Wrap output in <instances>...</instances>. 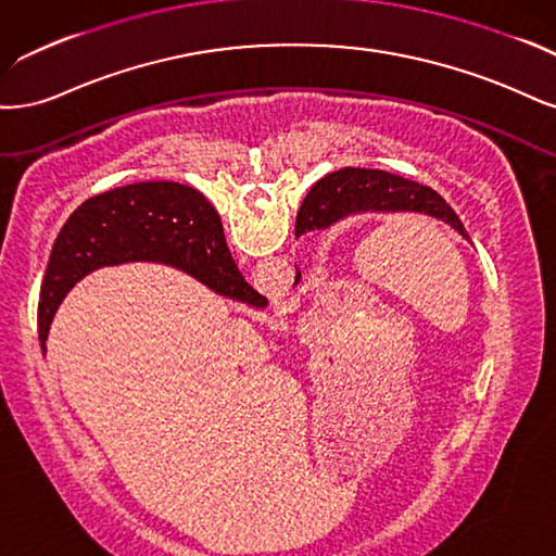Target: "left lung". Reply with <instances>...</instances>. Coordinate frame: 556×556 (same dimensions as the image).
<instances>
[{
  "label": "left lung",
  "instance_id": "obj_1",
  "mask_svg": "<svg viewBox=\"0 0 556 556\" xmlns=\"http://www.w3.org/2000/svg\"><path fill=\"white\" fill-rule=\"evenodd\" d=\"M367 210L425 212L429 217H437L455 226L464 238H469V232L464 230V224L455 210L434 189L410 182L406 177L386 170L365 168H342L320 177L307 193V199L302 201L295 236L312 228H326L351 212ZM295 281H300V270Z\"/></svg>",
  "mask_w": 556,
  "mask_h": 556
}]
</instances>
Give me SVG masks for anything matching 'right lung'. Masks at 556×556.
<instances>
[{"label": "right lung", "mask_w": 556, "mask_h": 556, "mask_svg": "<svg viewBox=\"0 0 556 556\" xmlns=\"http://www.w3.org/2000/svg\"><path fill=\"white\" fill-rule=\"evenodd\" d=\"M161 261L182 267L210 289L256 302L224 238V226L201 191L180 182H138L85 201L52 244L39 302V339L66 291L101 265Z\"/></svg>", "instance_id": "obj_1"}]
</instances>
